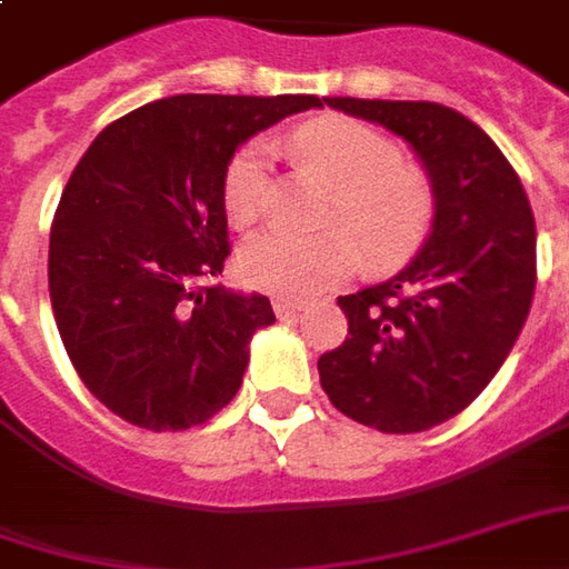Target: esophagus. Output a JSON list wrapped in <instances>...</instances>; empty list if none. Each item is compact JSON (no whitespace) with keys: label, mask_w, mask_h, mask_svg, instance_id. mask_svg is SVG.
I'll use <instances>...</instances> for the list:
<instances>
[{"label":"esophagus","mask_w":569,"mask_h":569,"mask_svg":"<svg viewBox=\"0 0 569 569\" xmlns=\"http://www.w3.org/2000/svg\"><path fill=\"white\" fill-rule=\"evenodd\" d=\"M301 311H305L301 301H292V298H273V313H277L280 320H296Z\"/></svg>","instance_id":"34e87169"}]
</instances>
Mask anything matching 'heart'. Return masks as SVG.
I'll return each mask as SVG.
<instances>
[{
  "mask_svg": "<svg viewBox=\"0 0 569 569\" xmlns=\"http://www.w3.org/2000/svg\"><path fill=\"white\" fill-rule=\"evenodd\" d=\"M289 147L336 181L326 218L348 223L376 261H397L422 243L435 218V193L428 178L403 162L400 147L388 134L357 119L329 117L298 126L289 134ZM264 190V147H240L224 172V212L230 221L246 224L258 218ZM347 229L332 224L317 233L261 230L240 252V273L246 283L273 296H323L351 280L363 264L361 239Z\"/></svg>",
  "mask_w": 569,
  "mask_h": 569,
  "instance_id": "1",
  "label": "heart"
}]
</instances>
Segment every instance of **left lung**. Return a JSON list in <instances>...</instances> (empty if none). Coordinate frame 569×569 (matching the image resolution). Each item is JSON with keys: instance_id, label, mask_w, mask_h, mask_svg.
I'll list each match as a JSON object with an SVG mask.
<instances>
[{"instance_id": "obj_1", "label": "left lung", "mask_w": 569, "mask_h": 569, "mask_svg": "<svg viewBox=\"0 0 569 569\" xmlns=\"http://www.w3.org/2000/svg\"><path fill=\"white\" fill-rule=\"evenodd\" d=\"M400 134L422 160L435 221L419 256L385 283L341 296L348 339L317 360L348 419L385 435L428 431L462 412L506 363L536 289V221L492 138L431 101L323 98Z\"/></svg>"}]
</instances>
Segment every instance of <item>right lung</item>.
<instances>
[{"label":"right lung","mask_w":569,"mask_h":569,"mask_svg":"<svg viewBox=\"0 0 569 569\" xmlns=\"http://www.w3.org/2000/svg\"><path fill=\"white\" fill-rule=\"evenodd\" d=\"M313 94H174L110 122L70 174L49 240L54 323L79 379L119 419L184 431L243 385L268 296L224 271V172L252 134Z\"/></svg>","instance_id":"obj_1"}]
</instances>
